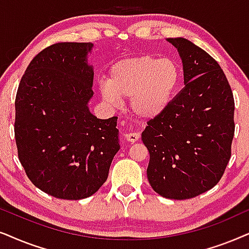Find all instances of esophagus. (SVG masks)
I'll use <instances>...</instances> for the list:
<instances>
[{"label": "esophagus", "mask_w": 249, "mask_h": 249, "mask_svg": "<svg viewBox=\"0 0 249 249\" xmlns=\"http://www.w3.org/2000/svg\"><path fill=\"white\" fill-rule=\"evenodd\" d=\"M124 139L126 141L132 142V143H133V142L138 141L139 139H140V134L139 133H126V134H124Z\"/></svg>", "instance_id": "34e87169"}]
</instances>
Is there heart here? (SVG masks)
Wrapping results in <instances>:
<instances>
[{"mask_svg":"<svg viewBox=\"0 0 249 249\" xmlns=\"http://www.w3.org/2000/svg\"><path fill=\"white\" fill-rule=\"evenodd\" d=\"M180 81L181 69L174 59L144 54L115 64L110 77L99 82V91L110 105L131 98L132 111L141 118L152 119L168 108Z\"/></svg>","mask_w":249,"mask_h":249,"instance_id":"obj_1","label":"heart"}]
</instances>
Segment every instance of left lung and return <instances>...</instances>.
<instances>
[{
    "label": "left lung",
    "mask_w": 249,
    "mask_h": 249,
    "mask_svg": "<svg viewBox=\"0 0 249 249\" xmlns=\"http://www.w3.org/2000/svg\"><path fill=\"white\" fill-rule=\"evenodd\" d=\"M178 49L184 88L163 114L148 122L141 138L150 160L151 188L168 199H189L217 184L231 157L234 100L220 65L182 37Z\"/></svg>",
    "instance_id": "obj_1"
}]
</instances>
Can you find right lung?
<instances>
[{
    "label": "right lung",
    "mask_w": 249,
    "mask_h": 249,
    "mask_svg": "<svg viewBox=\"0 0 249 249\" xmlns=\"http://www.w3.org/2000/svg\"><path fill=\"white\" fill-rule=\"evenodd\" d=\"M92 43H57L38 53L16 97L19 160L35 187L59 199L95 194L121 148L117 117L99 119L93 97Z\"/></svg>",
    "instance_id": "add662e5"
}]
</instances>
